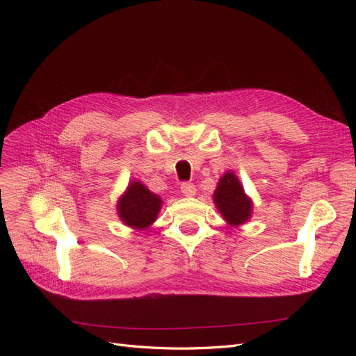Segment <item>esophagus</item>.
Returning a JSON list of instances; mask_svg holds the SVG:
<instances>
[{
  "mask_svg": "<svg viewBox=\"0 0 356 356\" xmlns=\"http://www.w3.org/2000/svg\"><path fill=\"white\" fill-rule=\"evenodd\" d=\"M196 191H197L196 186L191 184V182H182V184H181V193L184 196H187V197L195 196Z\"/></svg>",
  "mask_w": 356,
  "mask_h": 356,
  "instance_id": "obj_1",
  "label": "esophagus"
}]
</instances>
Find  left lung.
Returning <instances> with one entry per match:
<instances>
[{
    "label": "left lung",
    "mask_w": 356,
    "mask_h": 356,
    "mask_svg": "<svg viewBox=\"0 0 356 356\" xmlns=\"http://www.w3.org/2000/svg\"><path fill=\"white\" fill-rule=\"evenodd\" d=\"M213 203L230 225L246 222L252 212V200L245 195L241 181L233 172H225L213 191Z\"/></svg>",
    "instance_id": "left-lung-1"
}]
</instances>
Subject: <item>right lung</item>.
I'll use <instances>...</instances> for the list:
<instances>
[{
	"mask_svg": "<svg viewBox=\"0 0 356 356\" xmlns=\"http://www.w3.org/2000/svg\"><path fill=\"white\" fill-rule=\"evenodd\" d=\"M161 208V199L149 191L143 182L132 181L124 195L117 202V213L120 220L136 230H145L152 225Z\"/></svg>",
	"mask_w": 356,
	"mask_h": 356,
	"instance_id": "add662e5",
	"label": "right lung"
}]
</instances>
